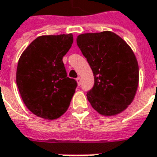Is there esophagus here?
<instances>
[{
    "mask_svg": "<svg viewBox=\"0 0 157 157\" xmlns=\"http://www.w3.org/2000/svg\"><path fill=\"white\" fill-rule=\"evenodd\" d=\"M76 80H77V83H78V86H80V85H81V78H77V79H76Z\"/></svg>",
    "mask_w": 157,
    "mask_h": 157,
    "instance_id": "obj_1",
    "label": "esophagus"
}]
</instances>
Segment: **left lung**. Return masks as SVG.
<instances>
[{
  "instance_id": "8db88e82",
  "label": "left lung",
  "mask_w": 157,
  "mask_h": 157,
  "mask_svg": "<svg viewBox=\"0 0 157 157\" xmlns=\"http://www.w3.org/2000/svg\"><path fill=\"white\" fill-rule=\"evenodd\" d=\"M77 44L94 73V87L86 96L94 110L105 116L124 111L139 83V66L132 49L111 31L81 34Z\"/></svg>"
}]
</instances>
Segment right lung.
<instances>
[{
  "mask_svg": "<svg viewBox=\"0 0 157 157\" xmlns=\"http://www.w3.org/2000/svg\"><path fill=\"white\" fill-rule=\"evenodd\" d=\"M72 43V34L41 36L19 58L16 84L23 103L38 117L55 120L69 107L78 84L67 77L63 57Z\"/></svg>",
  "mask_w": 157,
  "mask_h": 157,
  "instance_id": "right-lung-1",
  "label": "right lung"
}]
</instances>
